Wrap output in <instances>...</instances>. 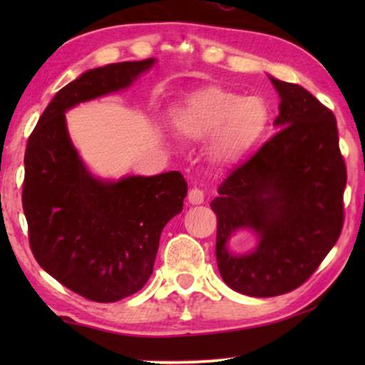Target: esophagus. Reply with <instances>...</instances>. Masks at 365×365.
Here are the masks:
<instances>
[{
    "label": "esophagus",
    "instance_id": "34e87169",
    "mask_svg": "<svg viewBox=\"0 0 365 365\" xmlns=\"http://www.w3.org/2000/svg\"><path fill=\"white\" fill-rule=\"evenodd\" d=\"M187 201L191 204H202L204 202V191L199 187H191L187 192Z\"/></svg>",
    "mask_w": 365,
    "mask_h": 365
}]
</instances>
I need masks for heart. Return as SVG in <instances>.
<instances>
[{"label": "heart", "mask_w": 365, "mask_h": 365, "mask_svg": "<svg viewBox=\"0 0 365 365\" xmlns=\"http://www.w3.org/2000/svg\"><path fill=\"white\" fill-rule=\"evenodd\" d=\"M174 128L189 139L211 136L209 156L217 164L242 159L259 143L269 123L267 103L231 89L207 86L189 94L174 109Z\"/></svg>", "instance_id": "1"}]
</instances>
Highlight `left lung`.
I'll list each match as a JSON object with an SVG mask.
<instances>
[{
    "label": "left lung",
    "mask_w": 365,
    "mask_h": 365,
    "mask_svg": "<svg viewBox=\"0 0 365 365\" xmlns=\"http://www.w3.org/2000/svg\"><path fill=\"white\" fill-rule=\"evenodd\" d=\"M271 81L281 129L224 179L211 202L221 277L252 297L291 292L316 272L341 236L347 182L334 113L299 84ZM237 228L259 236L251 255L227 251Z\"/></svg>",
    "instance_id": "obj_1"
}]
</instances>
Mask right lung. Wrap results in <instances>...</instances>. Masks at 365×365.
<instances>
[{
    "mask_svg": "<svg viewBox=\"0 0 365 365\" xmlns=\"http://www.w3.org/2000/svg\"><path fill=\"white\" fill-rule=\"evenodd\" d=\"M154 61L89 69L59 89L24 153L23 211L33 256L64 287L94 302H116L143 289L164 226L182 211L187 184L179 171L96 179L71 144L64 113L131 86Z\"/></svg>",
    "mask_w": 365,
    "mask_h": 365,
    "instance_id": "add662e5",
    "label": "right lung"
}]
</instances>
